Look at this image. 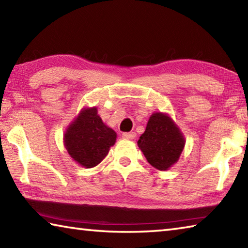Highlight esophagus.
Wrapping results in <instances>:
<instances>
[{
	"label": "esophagus",
	"mask_w": 248,
	"mask_h": 248,
	"mask_svg": "<svg viewBox=\"0 0 248 248\" xmlns=\"http://www.w3.org/2000/svg\"><path fill=\"white\" fill-rule=\"evenodd\" d=\"M136 137H137L136 132H124V133H123V138H124V139L133 140V139H136Z\"/></svg>",
	"instance_id": "esophagus-1"
}]
</instances>
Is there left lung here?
<instances>
[{"label": "left lung", "mask_w": 248, "mask_h": 248, "mask_svg": "<svg viewBox=\"0 0 248 248\" xmlns=\"http://www.w3.org/2000/svg\"><path fill=\"white\" fill-rule=\"evenodd\" d=\"M138 146L151 165L158 170H167L178 161L185 138L170 116L154 112L138 141Z\"/></svg>", "instance_id": "left-lung-1"}]
</instances>
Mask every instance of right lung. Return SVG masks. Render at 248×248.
I'll use <instances>...</instances> for the list:
<instances>
[{"label":"right lung","instance_id":"add662e5","mask_svg":"<svg viewBox=\"0 0 248 248\" xmlns=\"http://www.w3.org/2000/svg\"><path fill=\"white\" fill-rule=\"evenodd\" d=\"M117 133L97 115V108H83L66 129L63 142L70 156L79 165L92 169L106 157Z\"/></svg>","mask_w":248,"mask_h":248}]
</instances>
